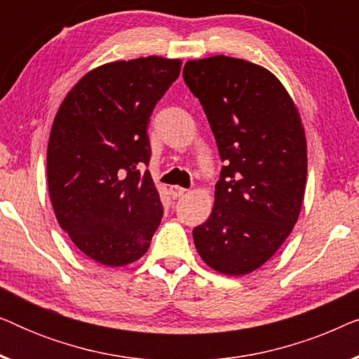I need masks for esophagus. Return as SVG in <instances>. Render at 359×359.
I'll return each instance as SVG.
<instances>
[{"label":"esophagus","mask_w":359,"mask_h":359,"mask_svg":"<svg viewBox=\"0 0 359 359\" xmlns=\"http://www.w3.org/2000/svg\"><path fill=\"white\" fill-rule=\"evenodd\" d=\"M186 188H181V186H178V184H175V186H170V194H171V198H181V196L183 194H186Z\"/></svg>","instance_id":"34e87169"}]
</instances>
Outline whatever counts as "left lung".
Masks as SVG:
<instances>
[{
  "instance_id": "obj_1",
  "label": "left lung",
  "mask_w": 359,
  "mask_h": 359,
  "mask_svg": "<svg viewBox=\"0 0 359 359\" xmlns=\"http://www.w3.org/2000/svg\"><path fill=\"white\" fill-rule=\"evenodd\" d=\"M183 78L225 161L212 212L193 230L196 250L214 271L245 276L278 252L301 214L307 181L301 114L271 72L243 58L188 60Z\"/></svg>"
}]
</instances>
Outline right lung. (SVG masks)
Segmentation results:
<instances>
[{"instance_id":"add662e5","label":"right lung","mask_w":359,"mask_h":359,"mask_svg":"<svg viewBox=\"0 0 359 359\" xmlns=\"http://www.w3.org/2000/svg\"><path fill=\"white\" fill-rule=\"evenodd\" d=\"M180 58L140 57L93 68L68 91L47 147L53 212L75 247L104 266L144 257L163 217L147 126L180 76Z\"/></svg>"}]
</instances>
